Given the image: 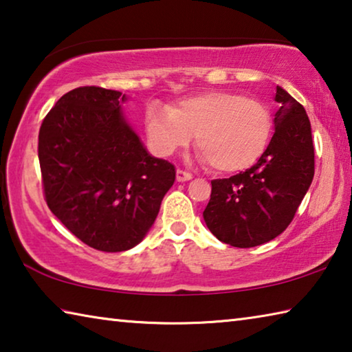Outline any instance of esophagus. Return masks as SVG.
<instances>
[{
	"instance_id": "1",
	"label": "esophagus",
	"mask_w": 352,
	"mask_h": 352,
	"mask_svg": "<svg viewBox=\"0 0 352 352\" xmlns=\"http://www.w3.org/2000/svg\"><path fill=\"white\" fill-rule=\"evenodd\" d=\"M189 180H192V175H190L189 172H184L182 169L177 170V182L183 183V182H189Z\"/></svg>"
}]
</instances>
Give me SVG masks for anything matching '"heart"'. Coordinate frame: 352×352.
Masks as SVG:
<instances>
[{
  "label": "heart",
  "instance_id": "b5f03b06",
  "mask_svg": "<svg viewBox=\"0 0 352 352\" xmlns=\"http://www.w3.org/2000/svg\"><path fill=\"white\" fill-rule=\"evenodd\" d=\"M272 130L269 107L231 91L183 98L170 109L152 107L146 115L147 140L155 153L169 157L197 135L200 158L223 174L258 163L269 147Z\"/></svg>",
  "mask_w": 352,
  "mask_h": 352
}]
</instances>
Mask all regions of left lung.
<instances>
[{
  "label": "left lung",
  "mask_w": 352,
  "mask_h": 352,
  "mask_svg": "<svg viewBox=\"0 0 352 352\" xmlns=\"http://www.w3.org/2000/svg\"><path fill=\"white\" fill-rule=\"evenodd\" d=\"M275 100V133L259 162L241 174L211 182L204 220L231 247H258L281 234L312 183V130L305 107L279 85Z\"/></svg>",
  "instance_id": "1"
}]
</instances>
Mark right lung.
I'll list each match as a JSON object with an SVG mask.
<instances>
[{"instance_id":"add662e5","label":"right lung","mask_w":352,"mask_h":352,"mask_svg":"<svg viewBox=\"0 0 352 352\" xmlns=\"http://www.w3.org/2000/svg\"><path fill=\"white\" fill-rule=\"evenodd\" d=\"M116 90L80 87L57 100L38 133L45 197L76 237L107 253L138 245L152 228L174 164L155 158Z\"/></svg>"}]
</instances>
